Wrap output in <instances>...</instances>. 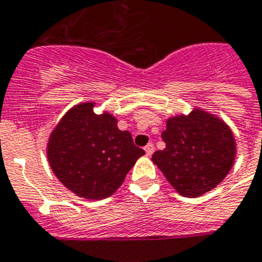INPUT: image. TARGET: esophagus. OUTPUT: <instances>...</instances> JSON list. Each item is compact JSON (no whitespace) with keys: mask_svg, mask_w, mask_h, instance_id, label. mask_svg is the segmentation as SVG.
Here are the masks:
<instances>
[{"mask_svg":"<svg viewBox=\"0 0 262 262\" xmlns=\"http://www.w3.org/2000/svg\"><path fill=\"white\" fill-rule=\"evenodd\" d=\"M144 151H146V154H147L148 157L151 156L152 152H154V144H152V143L146 144V147H144Z\"/></svg>","mask_w":262,"mask_h":262,"instance_id":"obj_1","label":"esophagus"}]
</instances>
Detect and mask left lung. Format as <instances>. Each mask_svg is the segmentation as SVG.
<instances>
[{
	"label": "left lung",
	"mask_w": 262,
	"mask_h": 262,
	"mask_svg": "<svg viewBox=\"0 0 262 262\" xmlns=\"http://www.w3.org/2000/svg\"><path fill=\"white\" fill-rule=\"evenodd\" d=\"M162 139L166 147L154 152L151 161L185 198H199L216 188L237 156V142L227 123L202 108L166 119Z\"/></svg>",
	"instance_id": "1"
}]
</instances>
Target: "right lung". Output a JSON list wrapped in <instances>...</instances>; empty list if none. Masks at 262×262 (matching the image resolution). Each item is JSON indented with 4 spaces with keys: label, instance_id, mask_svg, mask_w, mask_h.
Masks as SVG:
<instances>
[{
    "label": "right lung",
    "instance_id": "obj_1",
    "mask_svg": "<svg viewBox=\"0 0 262 262\" xmlns=\"http://www.w3.org/2000/svg\"><path fill=\"white\" fill-rule=\"evenodd\" d=\"M97 102H79L62 116L48 138L47 160L56 179L78 198L102 200L120 188L139 157L128 131L118 128L108 111L96 114Z\"/></svg>",
    "mask_w": 262,
    "mask_h": 262
}]
</instances>
